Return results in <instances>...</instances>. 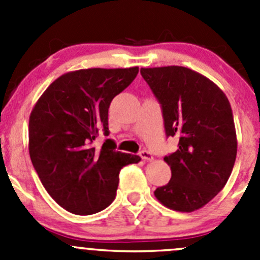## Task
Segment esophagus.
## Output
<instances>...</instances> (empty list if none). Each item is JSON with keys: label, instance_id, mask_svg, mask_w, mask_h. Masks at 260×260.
Here are the masks:
<instances>
[{"label": "esophagus", "instance_id": "esophagus-1", "mask_svg": "<svg viewBox=\"0 0 260 260\" xmlns=\"http://www.w3.org/2000/svg\"><path fill=\"white\" fill-rule=\"evenodd\" d=\"M140 156L141 158L145 159V161H152V159H153V156H152L151 152L146 151V149H143V151L140 152Z\"/></svg>", "mask_w": 260, "mask_h": 260}]
</instances>
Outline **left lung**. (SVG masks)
Returning a JSON list of instances; mask_svg holds the SVG:
<instances>
[{"label":"left lung","mask_w":260,"mask_h":260,"mask_svg":"<svg viewBox=\"0 0 260 260\" xmlns=\"http://www.w3.org/2000/svg\"><path fill=\"white\" fill-rule=\"evenodd\" d=\"M141 74L161 104L166 136L179 138L177 151L164 158L171 180L154 196L175 211L198 210L221 191L237 158L229 101L216 84L188 68H142Z\"/></svg>","instance_id":"left-lung-1"}]
</instances>
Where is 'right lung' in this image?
Segmentation results:
<instances>
[{"instance_id":"1","label":"right lung","mask_w":260,"mask_h":260,"mask_svg":"<svg viewBox=\"0 0 260 260\" xmlns=\"http://www.w3.org/2000/svg\"><path fill=\"white\" fill-rule=\"evenodd\" d=\"M138 68L81 69L52 81L28 120L31 162L49 195L77 215H91L113 203L122 167L140 156L115 151L106 140L93 146L101 128L108 136V109L137 77Z\"/></svg>"}]
</instances>
